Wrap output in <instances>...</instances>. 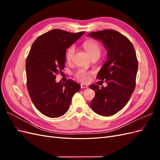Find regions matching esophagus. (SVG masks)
Wrapping results in <instances>:
<instances>
[{
  "mask_svg": "<svg viewBox=\"0 0 160 160\" xmlns=\"http://www.w3.org/2000/svg\"><path fill=\"white\" fill-rule=\"evenodd\" d=\"M81 88L82 89H85V88H88V85H85V84H81Z\"/></svg>",
  "mask_w": 160,
  "mask_h": 160,
  "instance_id": "34e87169",
  "label": "esophagus"
}]
</instances>
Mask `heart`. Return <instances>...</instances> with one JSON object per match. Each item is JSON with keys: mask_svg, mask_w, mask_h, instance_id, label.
<instances>
[{"mask_svg": "<svg viewBox=\"0 0 160 160\" xmlns=\"http://www.w3.org/2000/svg\"><path fill=\"white\" fill-rule=\"evenodd\" d=\"M83 46L85 50L88 52L91 59H97L99 57L101 52V47L99 43L94 40H88L83 42ZM75 52V47L70 46L65 52V59L67 62H71L73 58ZM91 74V72L85 70H79L77 72L76 77L83 82H87L89 79V75Z\"/></svg>", "mask_w": 160, "mask_h": 160, "instance_id": "heart-1", "label": "heart"}]
</instances>
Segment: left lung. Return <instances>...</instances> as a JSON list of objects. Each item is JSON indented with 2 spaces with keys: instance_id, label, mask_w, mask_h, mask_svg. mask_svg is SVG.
Segmentation results:
<instances>
[{
  "instance_id": "8db88e82",
  "label": "left lung",
  "mask_w": 160,
  "mask_h": 160,
  "mask_svg": "<svg viewBox=\"0 0 160 160\" xmlns=\"http://www.w3.org/2000/svg\"><path fill=\"white\" fill-rule=\"evenodd\" d=\"M88 36L102 42L108 50L107 61L97 75L108 86H89L95 92L91 107L99 115H113L124 108L135 89L138 68L136 53L128 38L116 31L106 29L90 32Z\"/></svg>"
}]
</instances>
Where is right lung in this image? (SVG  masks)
I'll use <instances>...</instances> for the list:
<instances>
[{
    "label": "right lung",
    "instance_id": "add662e5",
    "mask_svg": "<svg viewBox=\"0 0 160 160\" xmlns=\"http://www.w3.org/2000/svg\"><path fill=\"white\" fill-rule=\"evenodd\" d=\"M84 33L53 29L38 37L32 45L26 61L27 89L33 104L47 117L63 115L72 96L81 89L71 79L57 83L55 78L65 66L67 49Z\"/></svg>",
    "mask_w": 160,
    "mask_h": 160
}]
</instances>
